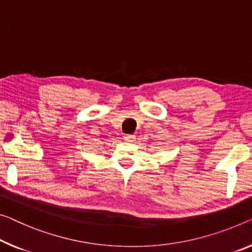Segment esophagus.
<instances>
[{
    "label": "esophagus",
    "mask_w": 252,
    "mask_h": 252,
    "mask_svg": "<svg viewBox=\"0 0 252 252\" xmlns=\"http://www.w3.org/2000/svg\"><path fill=\"white\" fill-rule=\"evenodd\" d=\"M124 139H125L126 142H134L135 135H125V136H124Z\"/></svg>",
    "instance_id": "esophagus-1"
}]
</instances>
